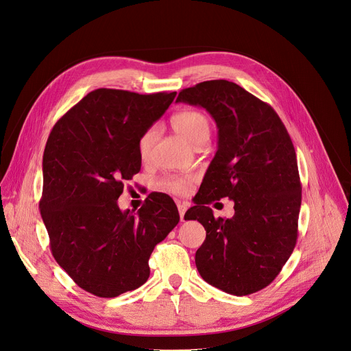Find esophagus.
<instances>
[{
  "label": "esophagus",
  "instance_id": "1",
  "mask_svg": "<svg viewBox=\"0 0 351 351\" xmlns=\"http://www.w3.org/2000/svg\"><path fill=\"white\" fill-rule=\"evenodd\" d=\"M178 210H179L180 220L183 221V220H184V213H186V210H188V204H186V203H182V202H178Z\"/></svg>",
  "mask_w": 351,
  "mask_h": 351
}]
</instances>
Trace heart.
<instances>
[{"mask_svg": "<svg viewBox=\"0 0 351 351\" xmlns=\"http://www.w3.org/2000/svg\"><path fill=\"white\" fill-rule=\"evenodd\" d=\"M171 125L178 135L191 145H196L203 139H208L210 124L207 117L199 110H182L172 115ZM155 139V131L152 128L147 130L138 141V152L141 159H148ZM192 184V178L188 176H167L159 180V188L165 192L175 195L188 193Z\"/></svg>", "mask_w": 351, "mask_h": 351, "instance_id": "obj_1", "label": "heart"}]
</instances>
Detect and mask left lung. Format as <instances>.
I'll use <instances>...</instances> for the list:
<instances>
[{"instance_id": "left-lung-1", "label": "left lung", "mask_w": 351, "mask_h": 351, "mask_svg": "<svg viewBox=\"0 0 351 351\" xmlns=\"http://www.w3.org/2000/svg\"><path fill=\"white\" fill-rule=\"evenodd\" d=\"M176 101L206 108L219 130L196 206L184 215L206 230L197 271L227 293L258 292L281 272L298 239L302 188L291 136L269 104L232 82L199 83ZM221 197L235 200L231 219H215L205 206Z\"/></svg>"}]
</instances>
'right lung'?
<instances>
[{"label": "right lung", "instance_id": "add662e5", "mask_svg": "<svg viewBox=\"0 0 351 351\" xmlns=\"http://www.w3.org/2000/svg\"><path fill=\"white\" fill-rule=\"evenodd\" d=\"M176 96L97 88L55 124L43 152L40 216L56 263L84 291L115 298L144 285L149 256L179 223L175 202L148 196L136 213L119 207L141 169L138 141Z\"/></svg>", "mask_w": 351, "mask_h": 351}]
</instances>
